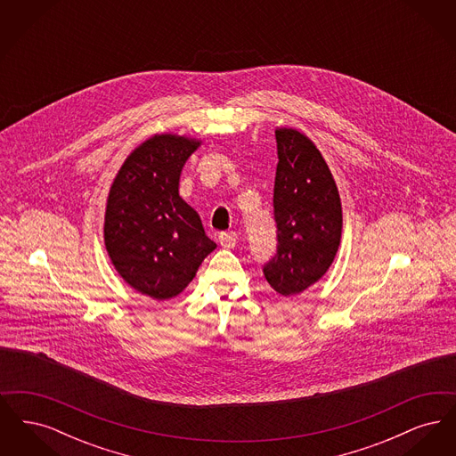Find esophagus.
I'll return each instance as SVG.
<instances>
[{
  "label": "esophagus",
  "instance_id": "34e87169",
  "mask_svg": "<svg viewBox=\"0 0 456 456\" xmlns=\"http://www.w3.org/2000/svg\"><path fill=\"white\" fill-rule=\"evenodd\" d=\"M218 242H220L222 248L231 249V248L236 246L238 240H236V234H232V232H220V234H218Z\"/></svg>",
  "mask_w": 456,
  "mask_h": 456
}]
</instances>
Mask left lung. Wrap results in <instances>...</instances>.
I'll use <instances>...</instances> for the list:
<instances>
[{"label": "left lung", "instance_id": "obj_1", "mask_svg": "<svg viewBox=\"0 0 456 456\" xmlns=\"http://www.w3.org/2000/svg\"><path fill=\"white\" fill-rule=\"evenodd\" d=\"M273 216L277 255L263 266L266 282L285 297L318 282L342 238V203L316 145L294 128H277Z\"/></svg>", "mask_w": 456, "mask_h": 456}]
</instances>
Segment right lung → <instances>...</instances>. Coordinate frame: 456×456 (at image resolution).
<instances>
[{
    "label": "right lung",
    "instance_id": "add662e5",
    "mask_svg": "<svg viewBox=\"0 0 456 456\" xmlns=\"http://www.w3.org/2000/svg\"><path fill=\"white\" fill-rule=\"evenodd\" d=\"M200 145L188 136L153 134L128 155L109 190V258L125 282L157 301L181 294L217 248L179 196L181 171Z\"/></svg>",
    "mask_w": 456,
    "mask_h": 456
}]
</instances>
